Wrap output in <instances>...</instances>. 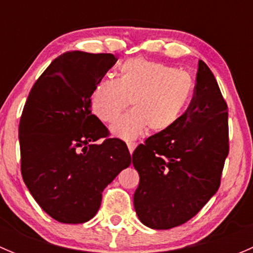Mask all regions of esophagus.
I'll use <instances>...</instances> for the list:
<instances>
[{
    "mask_svg": "<svg viewBox=\"0 0 253 253\" xmlns=\"http://www.w3.org/2000/svg\"><path fill=\"white\" fill-rule=\"evenodd\" d=\"M136 143H127V148H128V150H129V153H133V150L136 149Z\"/></svg>",
    "mask_w": 253,
    "mask_h": 253,
    "instance_id": "34e87169",
    "label": "esophagus"
}]
</instances>
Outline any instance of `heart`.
<instances>
[{
  "label": "heart",
  "mask_w": 253,
  "mask_h": 253,
  "mask_svg": "<svg viewBox=\"0 0 253 253\" xmlns=\"http://www.w3.org/2000/svg\"><path fill=\"white\" fill-rule=\"evenodd\" d=\"M187 72L160 62L134 57L120 66L119 79L103 78L90 96L94 115L112 124L131 101L132 111L117 120L111 132L117 138L133 141L145 129L167 132L181 119L193 94Z\"/></svg>",
  "instance_id": "obj_1"
}]
</instances>
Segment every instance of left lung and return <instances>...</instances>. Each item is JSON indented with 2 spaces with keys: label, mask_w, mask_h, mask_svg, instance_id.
Wrapping results in <instances>:
<instances>
[{
  "label": "left lung",
  "mask_w": 253,
  "mask_h": 253,
  "mask_svg": "<svg viewBox=\"0 0 253 253\" xmlns=\"http://www.w3.org/2000/svg\"><path fill=\"white\" fill-rule=\"evenodd\" d=\"M228 154V105L214 75L200 60L185 114L132 154L139 174L133 197L139 220L165 230L193 218L218 191Z\"/></svg>",
  "instance_id": "1"
}]
</instances>
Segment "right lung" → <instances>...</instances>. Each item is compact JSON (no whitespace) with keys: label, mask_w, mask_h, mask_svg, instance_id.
<instances>
[{"label":"right lung","mask_w":253,"mask_h":253,"mask_svg":"<svg viewBox=\"0 0 253 253\" xmlns=\"http://www.w3.org/2000/svg\"><path fill=\"white\" fill-rule=\"evenodd\" d=\"M116 61L112 53H63L38 78L25 101L20 171L38 205L60 223L90 220L104 188L131 164L126 143L109 138L90 110L94 86Z\"/></svg>","instance_id":"1"}]
</instances>
